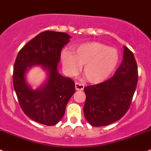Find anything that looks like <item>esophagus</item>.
<instances>
[{"label":"esophagus","mask_w":151,"mask_h":151,"mask_svg":"<svg viewBox=\"0 0 151 151\" xmlns=\"http://www.w3.org/2000/svg\"><path fill=\"white\" fill-rule=\"evenodd\" d=\"M75 87H76V90H83V88H84V86H83V84H82V83H78V82H76V84H75Z\"/></svg>","instance_id":"1"}]
</instances>
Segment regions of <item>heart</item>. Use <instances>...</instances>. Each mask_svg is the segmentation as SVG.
I'll return each instance as SVG.
<instances>
[{"mask_svg": "<svg viewBox=\"0 0 151 151\" xmlns=\"http://www.w3.org/2000/svg\"><path fill=\"white\" fill-rule=\"evenodd\" d=\"M119 60V52L115 48L98 42L78 45L73 49V54L67 50L61 54L62 65L68 76L76 75L83 64V75L92 83L106 80L116 68Z\"/></svg>", "mask_w": 151, "mask_h": 151, "instance_id": "obj_1", "label": "heart"}]
</instances>
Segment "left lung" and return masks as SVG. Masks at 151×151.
<instances>
[{
  "label": "left lung",
  "mask_w": 151,
  "mask_h": 151,
  "mask_svg": "<svg viewBox=\"0 0 151 151\" xmlns=\"http://www.w3.org/2000/svg\"><path fill=\"white\" fill-rule=\"evenodd\" d=\"M138 81L133 53L124 46L123 61L113 77L84 87V116L92 127H103L121 119L131 105Z\"/></svg>",
  "instance_id": "1"
}]
</instances>
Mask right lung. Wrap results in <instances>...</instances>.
<instances>
[{
    "mask_svg": "<svg viewBox=\"0 0 151 151\" xmlns=\"http://www.w3.org/2000/svg\"><path fill=\"white\" fill-rule=\"evenodd\" d=\"M68 34L44 31L19 51L14 66L13 84L22 110L35 122L47 126L57 124L63 117L68 101L75 93V83L59 73L61 50L70 41ZM41 66L47 79L32 90L26 75L32 66Z\"/></svg>",
    "mask_w": 151,
    "mask_h": 151,
    "instance_id": "add662e5",
    "label": "right lung"
}]
</instances>
